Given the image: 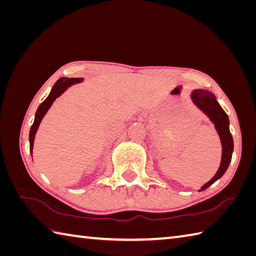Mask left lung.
I'll return each mask as SVG.
<instances>
[{"mask_svg": "<svg viewBox=\"0 0 256 256\" xmlns=\"http://www.w3.org/2000/svg\"><path fill=\"white\" fill-rule=\"evenodd\" d=\"M190 98L194 104L199 110L204 113L209 118L210 121L214 124L216 131L218 132L222 146V155L219 170L216 175L212 177L208 182H206L199 192H204L212 184H214L218 179L224 175L228 167L230 165L233 153V138L230 133V121L224 108H221L219 102L216 101L214 94L212 92L204 89H194L190 94Z\"/></svg>", "mask_w": 256, "mask_h": 256, "instance_id": "1", "label": "left lung"}]
</instances>
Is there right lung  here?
Here are the masks:
<instances>
[{
	"label": "right lung",
	"instance_id": "right-lung-1",
	"mask_svg": "<svg viewBox=\"0 0 256 256\" xmlns=\"http://www.w3.org/2000/svg\"><path fill=\"white\" fill-rule=\"evenodd\" d=\"M84 78H66L62 77L59 79L57 82L54 84V86L50 90V94H48V96L45 99V101H42L40 106H38L37 111L35 113V118H34V123H32L30 131V154L32 153V148H34V140H35V135L38 128H40V124L42 122V120L46 116V113L50 110V106H52L54 101H55L58 96H60L64 91H66L68 88H70L72 84L82 82Z\"/></svg>",
	"mask_w": 256,
	"mask_h": 256
}]
</instances>
